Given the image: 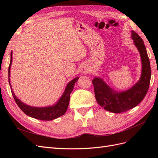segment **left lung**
Wrapping results in <instances>:
<instances>
[{"label":"left lung","instance_id":"1","mask_svg":"<svg viewBox=\"0 0 158 158\" xmlns=\"http://www.w3.org/2000/svg\"><path fill=\"white\" fill-rule=\"evenodd\" d=\"M132 39L140 52L142 61V74L139 81L129 89L117 92L100 78L92 80L97 102L108 111L119 113L128 111L139 104L144 98L149 88L151 68L146 47L137 33L132 31Z\"/></svg>","mask_w":158,"mask_h":158}]
</instances>
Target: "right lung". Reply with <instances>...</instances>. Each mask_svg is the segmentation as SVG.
Instances as JSON below:
<instances>
[{"instance_id":"1","label":"right lung","mask_w":158,"mask_h":158,"mask_svg":"<svg viewBox=\"0 0 158 158\" xmlns=\"http://www.w3.org/2000/svg\"><path fill=\"white\" fill-rule=\"evenodd\" d=\"M10 56V63L8 67V82L11 88L12 96L14 100H15L16 104L18 105V106L20 107L22 111L26 114H27V116L43 121H51L63 115L69 107L70 101V94L73 92L74 84L78 81L79 77L75 78L73 80H71L67 84L64 94L59 99L58 102L54 105V106L45 107H35L29 106L23 103L20 99H18L15 94H14V92L12 89L10 80V73L12 61V52H11Z\"/></svg>"}]
</instances>
